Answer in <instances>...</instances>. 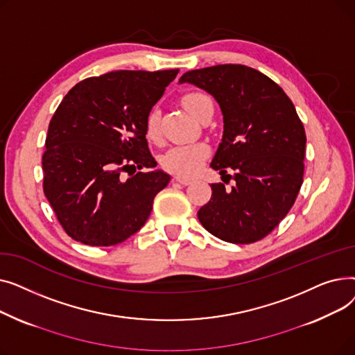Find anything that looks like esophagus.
Segmentation results:
<instances>
[{"mask_svg":"<svg viewBox=\"0 0 355 355\" xmlns=\"http://www.w3.org/2000/svg\"><path fill=\"white\" fill-rule=\"evenodd\" d=\"M174 181H177V182H180V184H182V185H190V184L193 182V180H191V178L182 177V175H177V177L174 178Z\"/></svg>","mask_w":355,"mask_h":355,"instance_id":"1","label":"esophagus"}]
</instances>
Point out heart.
I'll return each instance as SVG.
<instances>
[{"label":"heart","mask_w":355,"mask_h":355,"mask_svg":"<svg viewBox=\"0 0 355 355\" xmlns=\"http://www.w3.org/2000/svg\"><path fill=\"white\" fill-rule=\"evenodd\" d=\"M209 98L201 93H189L182 98V105L190 114L198 119L201 103ZM146 135L151 139H157L159 135V115L155 109L149 112L146 116ZM209 155V148L201 142L193 144H180L168 149L162 158V164L168 171L180 174V175H191L197 173L202 162Z\"/></svg>","instance_id":"heart-1"}]
</instances>
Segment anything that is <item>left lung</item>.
Instances as JSON below:
<instances>
[{
  "label": "left lung",
  "instance_id": "obj_1",
  "mask_svg": "<svg viewBox=\"0 0 355 355\" xmlns=\"http://www.w3.org/2000/svg\"><path fill=\"white\" fill-rule=\"evenodd\" d=\"M180 83H191L217 101L225 125L210 166L221 180H234L232 189L211 184V198L198 210V220L229 243H254L285 218L301 190L304 125L282 87L252 67L190 70Z\"/></svg>",
  "mask_w": 355,
  "mask_h": 355
}]
</instances>
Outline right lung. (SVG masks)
<instances>
[{
  "mask_svg": "<svg viewBox=\"0 0 355 355\" xmlns=\"http://www.w3.org/2000/svg\"><path fill=\"white\" fill-rule=\"evenodd\" d=\"M178 73L118 70L79 82L49 125L44 194L64 232L89 246H114L148 220L171 177L154 170L146 116ZM151 172L137 173L136 168ZM133 175L122 180L120 173Z\"/></svg>",
  "mask_w": 355,
  "mask_h": 355,
  "instance_id": "add662e5",
  "label": "right lung"
}]
</instances>
